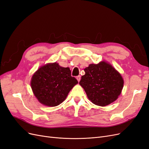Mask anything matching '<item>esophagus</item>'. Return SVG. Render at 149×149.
Returning <instances> with one entry per match:
<instances>
[{
    "label": "esophagus",
    "instance_id": "esophagus-1",
    "mask_svg": "<svg viewBox=\"0 0 149 149\" xmlns=\"http://www.w3.org/2000/svg\"><path fill=\"white\" fill-rule=\"evenodd\" d=\"M76 79H77V80H78V81H80V79H81V77H80V75L77 76V77H76Z\"/></svg>",
    "mask_w": 149,
    "mask_h": 149
}]
</instances>
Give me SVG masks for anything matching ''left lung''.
I'll return each instance as SVG.
<instances>
[{
	"label": "left lung",
	"mask_w": 149,
	"mask_h": 149,
	"mask_svg": "<svg viewBox=\"0 0 149 149\" xmlns=\"http://www.w3.org/2000/svg\"><path fill=\"white\" fill-rule=\"evenodd\" d=\"M79 84L93 104L105 107L116 100L121 93L124 80L121 75L105 61L92 64L84 69Z\"/></svg>",
	"instance_id": "left-lung-1"
}]
</instances>
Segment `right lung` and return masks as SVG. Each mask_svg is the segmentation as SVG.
Returning a JSON list of instances; mask_svg holds the SVG:
<instances>
[{
	"mask_svg": "<svg viewBox=\"0 0 149 149\" xmlns=\"http://www.w3.org/2000/svg\"><path fill=\"white\" fill-rule=\"evenodd\" d=\"M77 84L78 81L71 76L70 69L56 62L41 66L31 80V89L39 102L51 107L63 102Z\"/></svg>",
	"mask_w": 149,
	"mask_h": 149,
	"instance_id": "obj_1",
	"label": "right lung"
}]
</instances>
